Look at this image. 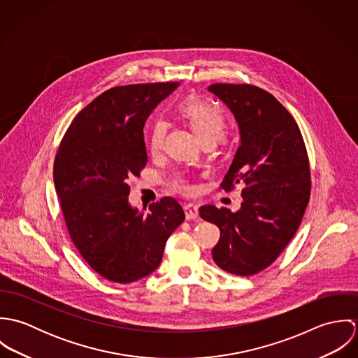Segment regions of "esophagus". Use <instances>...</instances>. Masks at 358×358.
I'll return each instance as SVG.
<instances>
[{"instance_id": "obj_1", "label": "esophagus", "mask_w": 358, "mask_h": 358, "mask_svg": "<svg viewBox=\"0 0 358 358\" xmlns=\"http://www.w3.org/2000/svg\"><path fill=\"white\" fill-rule=\"evenodd\" d=\"M185 215L187 220H194L199 219L200 213H199V206L194 204H187L185 206Z\"/></svg>"}]
</instances>
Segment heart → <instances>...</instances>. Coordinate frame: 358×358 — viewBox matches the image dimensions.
<instances>
[{
  "instance_id": "heart-1",
  "label": "heart",
  "mask_w": 358,
  "mask_h": 358,
  "mask_svg": "<svg viewBox=\"0 0 358 358\" xmlns=\"http://www.w3.org/2000/svg\"><path fill=\"white\" fill-rule=\"evenodd\" d=\"M180 114L189 121L190 127L200 138L201 142L219 141L226 131V121L219 108L201 101L196 96H189L179 106ZM166 125L165 121L157 120L153 124L150 136H149V148L153 153L159 152L162 146V141L165 136ZM172 189L182 194H192L193 186L185 178H176L172 180Z\"/></svg>"
}]
</instances>
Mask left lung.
I'll list each match as a JSON object with an SVG mask.
<instances>
[{"mask_svg":"<svg viewBox=\"0 0 358 358\" xmlns=\"http://www.w3.org/2000/svg\"><path fill=\"white\" fill-rule=\"evenodd\" d=\"M208 91L229 107L240 131L220 186L243 183L244 190L237 212L204 205L200 215L220 230L215 263L252 275L277 259L302 222L310 199L306 146L294 117L271 94L248 84H213Z\"/></svg>","mask_w":358,"mask_h":358,"instance_id":"8db88e82","label":"left lung"}]
</instances>
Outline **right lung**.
Masks as SVG:
<instances>
[{
	"label": "right lung",
	"instance_id": "1",
	"mask_svg": "<svg viewBox=\"0 0 358 358\" xmlns=\"http://www.w3.org/2000/svg\"><path fill=\"white\" fill-rule=\"evenodd\" d=\"M179 83L111 88L73 120L55 158L53 180L70 237L106 280L138 281L159 266L169 236L185 220L172 197L129 204V178L148 162L143 128L157 104Z\"/></svg>",
	"mask_w": 358,
	"mask_h": 358
}]
</instances>
